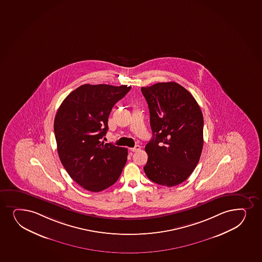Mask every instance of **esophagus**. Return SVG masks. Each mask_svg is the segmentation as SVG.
I'll return each instance as SVG.
<instances>
[{"label": "esophagus", "instance_id": "esophagus-1", "mask_svg": "<svg viewBox=\"0 0 262 262\" xmlns=\"http://www.w3.org/2000/svg\"><path fill=\"white\" fill-rule=\"evenodd\" d=\"M140 148H141V146H140V145H135V146H134V147L133 148H129V150H130V151H139V150H140Z\"/></svg>", "mask_w": 262, "mask_h": 262}]
</instances>
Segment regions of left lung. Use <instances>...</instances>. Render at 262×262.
Returning <instances> with one entry per match:
<instances>
[{
	"mask_svg": "<svg viewBox=\"0 0 262 262\" xmlns=\"http://www.w3.org/2000/svg\"><path fill=\"white\" fill-rule=\"evenodd\" d=\"M150 111L152 139L145 145V174L157 184L172 187L185 182L200 160L203 117L188 90L176 82L141 88Z\"/></svg>",
	"mask_w": 262,
	"mask_h": 262,
	"instance_id": "1",
	"label": "left lung"
}]
</instances>
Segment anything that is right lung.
I'll return each mask as SVG.
<instances>
[{"label":"right lung","instance_id":"1","mask_svg":"<svg viewBox=\"0 0 262 262\" xmlns=\"http://www.w3.org/2000/svg\"><path fill=\"white\" fill-rule=\"evenodd\" d=\"M130 90L84 84L62 102L54 119L59 160L74 182L86 190H104L117 182L126 164L127 148L101 141L111 110Z\"/></svg>","mask_w":262,"mask_h":262}]
</instances>
